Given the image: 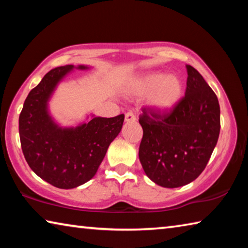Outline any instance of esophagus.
Returning a JSON list of instances; mask_svg holds the SVG:
<instances>
[{"instance_id": "esophagus-1", "label": "esophagus", "mask_w": 248, "mask_h": 248, "mask_svg": "<svg viewBox=\"0 0 248 248\" xmlns=\"http://www.w3.org/2000/svg\"><path fill=\"white\" fill-rule=\"evenodd\" d=\"M136 120H137L136 115H134L132 111H129V112H127V114H125V116H124L125 123H134Z\"/></svg>"}]
</instances>
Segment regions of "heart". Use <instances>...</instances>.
Here are the masks:
<instances>
[{"label":"heart","mask_w":248,"mask_h":248,"mask_svg":"<svg viewBox=\"0 0 248 248\" xmlns=\"http://www.w3.org/2000/svg\"><path fill=\"white\" fill-rule=\"evenodd\" d=\"M185 86L177 74L149 72L133 78L127 94L134 98L146 99V105L156 114H169L183 99Z\"/></svg>","instance_id":"1"}]
</instances>
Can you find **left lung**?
I'll use <instances>...</instances> for the list:
<instances>
[{
	"label": "left lung",
	"instance_id": "left-lung-1",
	"mask_svg": "<svg viewBox=\"0 0 248 248\" xmlns=\"http://www.w3.org/2000/svg\"><path fill=\"white\" fill-rule=\"evenodd\" d=\"M185 97L173 111L159 115L143 108L139 158L158 186L177 188L202 173L220 134V105L215 92L191 65H186Z\"/></svg>",
	"mask_w": 248,
	"mask_h": 248
}]
</instances>
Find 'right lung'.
<instances>
[{
  "label": "right lung",
  "instance_id": "right-lung-1",
  "mask_svg": "<svg viewBox=\"0 0 248 248\" xmlns=\"http://www.w3.org/2000/svg\"><path fill=\"white\" fill-rule=\"evenodd\" d=\"M90 69L68 64L49 71L29 92L19 115L25 159L37 176L61 189L77 188L94 177L124 120V115L104 118L91 114L82 123L63 127L50 114L49 102L59 84L74 70Z\"/></svg>",
  "mask_w": 248,
  "mask_h": 248
}]
</instances>
